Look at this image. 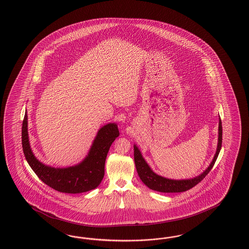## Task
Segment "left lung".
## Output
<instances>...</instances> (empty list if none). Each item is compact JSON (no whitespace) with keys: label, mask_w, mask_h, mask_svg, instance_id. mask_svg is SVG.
<instances>
[{"label":"left lung","mask_w":249,"mask_h":249,"mask_svg":"<svg viewBox=\"0 0 249 249\" xmlns=\"http://www.w3.org/2000/svg\"><path fill=\"white\" fill-rule=\"evenodd\" d=\"M222 147V122L221 119L219 118L218 122V143L217 148L215 151V156L212 162L210 163L209 167L199 176L190 178V179H169L161 176L157 175L152 169L149 168L148 163L143 159L142 153L138 147L134 145V161L138 174L140 176L142 182L148 188L163 193H177V192H184L188 189L195 187L196 184L203 180V178L209 174V171L212 169L217 156Z\"/></svg>","instance_id":"8db88e82"}]
</instances>
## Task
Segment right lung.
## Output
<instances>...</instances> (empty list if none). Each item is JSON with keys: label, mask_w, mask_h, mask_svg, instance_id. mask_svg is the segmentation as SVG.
Returning <instances> with one entry per match:
<instances>
[{"label": "right lung", "mask_w": 249, "mask_h": 249, "mask_svg": "<svg viewBox=\"0 0 249 249\" xmlns=\"http://www.w3.org/2000/svg\"><path fill=\"white\" fill-rule=\"evenodd\" d=\"M119 135L117 124L108 123L99 129L89 154L80 164L63 168L49 167L39 161L32 151L26 111L22 121L21 144L26 160L41 181L59 192L77 194L92 190L101 184L108 149Z\"/></svg>", "instance_id": "obj_1"}]
</instances>
